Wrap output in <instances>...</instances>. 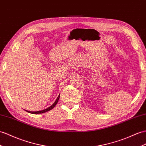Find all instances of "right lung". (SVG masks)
Instances as JSON below:
<instances>
[{
	"label": "right lung",
	"instance_id": "obj_1",
	"mask_svg": "<svg viewBox=\"0 0 146 146\" xmlns=\"http://www.w3.org/2000/svg\"><path fill=\"white\" fill-rule=\"evenodd\" d=\"M59 98H60V95L58 96V98H57V99H56V100L55 101V102L52 104V105L51 106H50L49 107L47 108V109H44V110H40V111H28V110H26L27 112H28V113H33V114H40V113H45V112H47L48 111H49L50 110H52L53 108L57 105V104L58 101L59 100Z\"/></svg>",
	"mask_w": 146,
	"mask_h": 146
}]
</instances>
